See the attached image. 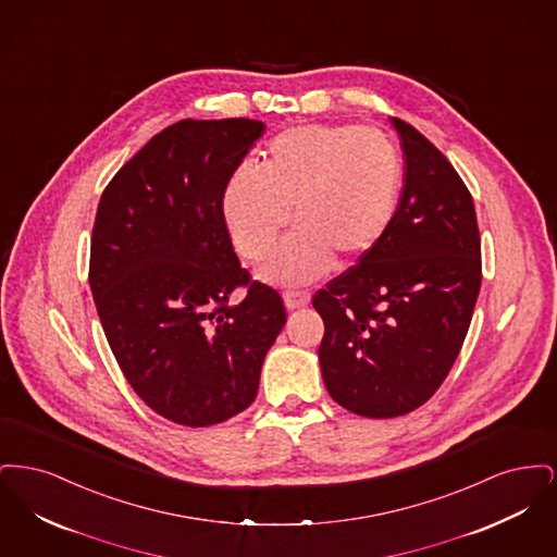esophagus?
Here are the masks:
<instances>
[{
  "mask_svg": "<svg viewBox=\"0 0 557 557\" xmlns=\"http://www.w3.org/2000/svg\"><path fill=\"white\" fill-rule=\"evenodd\" d=\"M311 300V294L309 292H286L284 294V305L286 309H300V307H307Z\"/></svg>",
  "mask_w": 557,
  "mask_h": 557,
  "instance_id": "obj_1",
  "label": "esophagus"
}]
</instances>
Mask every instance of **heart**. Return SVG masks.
Listing matches in <instances>:
<instances>
[{
    "instance_id": "b5f03b06",
    "label": "heart",
    "mask_w": 557,
    "mask_h": 557,
    "mask_svg": "<svg viewBox=\"0 0 557 557\" xmlns=\"http://www.w3.org/2000/svg\"><path fill=\"white\" fill-rule=\"evenodd\" d=\"M403 160L386 133L357 125H298L275 135L261 169L242 166L223 212L248 261H263L290 221L298 227L269 261L282 284L313 280L330 259L348 263L382 238L397 212Z\"/></svg>"
}]
</instances>
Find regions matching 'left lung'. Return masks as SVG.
I'll use <instances>...</instances> for the list:
<instances>
[{
    "mask_svg": "<svg viewBox=\"0 0 557 557\" xmlns=\"http://www.w3.org/2000/svg\"><path fill=\"white\" fill-rule=\"evenodd\" d=\"M405 159L397 212L357 265L313 296L323 384L363 418L405 416L447 377L476 307L474 200L443 152L393 119Z\"/></svg>",
    "mask_w": 557,
    "mask_h": 557,
    "instance_id": "8db88e82",
    "label": "left lung"
}]
</instances>
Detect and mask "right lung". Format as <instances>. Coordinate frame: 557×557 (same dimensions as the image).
I'll return each instance as SVG.
<instances>
[{
  "label": "right lung",
  "mask_w": 557,
  "mask_h": 557,
  "mask_svg": "<svg viewBox=\"0 0 557 557\" xmlns=\"http://www.w3.org/2000/svg\"><path fill=\"white\" fill-rule=\"evenodd\" d=\"M263 133L252 119L180 121L98 205L89 286L108 345L137 397L175 424L244 411L286 323L282 296L239 265L223 216L225 186ZM239 285L247 296L230 306Z\"/></svg>",
  "instance_id": "1"
}]
</instances>
